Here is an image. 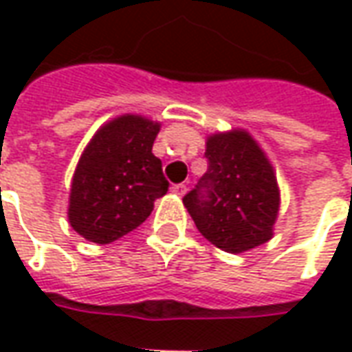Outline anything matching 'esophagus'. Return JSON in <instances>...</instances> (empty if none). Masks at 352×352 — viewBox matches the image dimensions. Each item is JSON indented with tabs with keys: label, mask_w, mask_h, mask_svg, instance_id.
<instances>
[{
	"label": "esophagus",
	"mask_w": 352,
	"mask_h": 352,
	"mask_svg": "<svg viewBox=\"0 0 352 352\" xmlns=\"http://www.w3.org/2000/svg\"><path fill=\"white\" fill-rule=\"evenodd\" d=\"M171 192L175 194V196H184V192H186V186H184L183 183L173 184V186H171Z\"/></svg>",
	"instance_id": "1"
}]
</instances>
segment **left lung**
Segmentation results:
<instances>
[{"mask_svg": "<svg viewBox=\"0 0 352 352\" xmlns=\"http://www.w3.org/2000/svg\"><path fill=\"white\" fill-rule=\"evenodd\" d=\"M208 171L183 198L200 234L228 253L269 242L280 208L274 169L244 129L215 133L206 142Z\"/></svg>", "mask_w": 352, "mask_h": 352, "instance_id": "obj_1", "label": "left lung"}]
</instances>
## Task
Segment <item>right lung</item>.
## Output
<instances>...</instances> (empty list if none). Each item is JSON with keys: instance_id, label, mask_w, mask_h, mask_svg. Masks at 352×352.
<instances>
[{"instance_id": "obj_1", "label": "right lung", "mask_w": 352, "mask_h": 352, "mask_svg": "<svg viewBox=\"0 0 352 352\" xmlns=\"http://www.w3.org/2000/svg\"><path fill=\"white\" fill-rule=\"evenodd\" d=\"M158 131V122L124 114L93 135L74 171L68 206V221L85 240L110 244L131 232L168 192L162 162L152 154Z\"/></svg>"}]
</instances>
